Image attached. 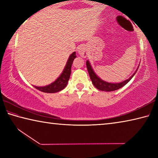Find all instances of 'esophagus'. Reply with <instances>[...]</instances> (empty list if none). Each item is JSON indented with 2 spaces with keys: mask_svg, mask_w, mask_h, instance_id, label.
Instances as JSON below:
<instances>
[{
  "mask_svg": "<svg viewBox=\"0 0 158 158\" xmlns=\"http://www.w3.org/2000/svg\"><path fill=\"white\" fill-rule=\"evenodd\" d=\"M78 53L83 58H85L88 55V52H87V49L85 46H81L78 49Z\"/></svg>",
  "mask_w": 158,
  "mask_h": 158,
  "instance_id": "34e87169",
  "label": "esophagus"
}]
</instances>
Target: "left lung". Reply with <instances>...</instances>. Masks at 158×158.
<instances>
[{
    "label": "left lung",
    "mask_w": 158,
    "mask_h": 158,
    "mask_svg": "<svg viewBox=\"0 0 158 158\" xmlns=\"http://www.w3.org/2000/svg\"><path fill=\"white\" fill-rule=\"evenodd\" d=\"M86 67H87L88 72H89L90 78L91 79L92 83L93 84V85H95V87L97 88V89L100 90H102V91H107V92L114 91V90H118L121 89V88H122L123 86H124L125 84H127V83L130 81L131 79H132L134 77V75L135 74V73H137V69L139 68H137V70L135 71V73H134L128 79L125 80L124 81L116 83V84H112V83H109V82L103 81V80L101 79L100 77H98L97 76V74H96L94 73V71H93V69L92 68L91 65H90L89 60L86 61Z\"/></svg>",
    "instance_id": "obj_1"
}]
</instances>
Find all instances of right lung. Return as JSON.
<instances>
[{
	"label": "right lung",
	"mask_w": 158,
	"mask_h": 158,
	"mask_svg": "<svg viewBox=\"0 0 158 158\" xmlns=\"http://www.w3.org/2000/svg\"><path fill=\"white\" fill-rule=\"evenodd\" d=\"M76 57V52H73L70 56H69L68 62L66 63V65L63 69L62 74H60L59 77H58L55 81H53L49 85H46V86L40 87L34 85V87L37 90H40L42 92L48 93H56L58 91H60V90L65 89L67 84H68L69 77H70L72 65H73L74 59Z\"/></svg>",
	"instance_id": "obj_1"
}]
</instances>
